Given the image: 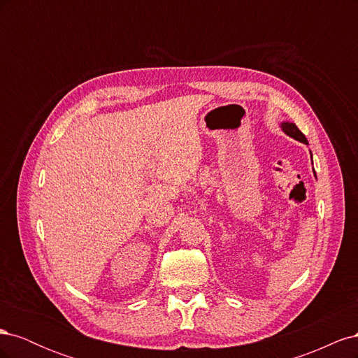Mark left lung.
<instances>
[{"label":"left lung","mask_w":358,"mask_h":358,"mask_svg":"<svg viewBox=\"0 0 358 358\" xmlns=\"http://www.w3.org/2000/svg\"><path fill=\"white\" fill-rule=\"evenodd\" d=\"M280 128H282V131L287 134V136H289V137H292L294 140H297V142H301V143H305V145H309L308 143V138L305 137V134H303L300 129L297 128V125L296 124H292V122H280V125H279ZM312 155V154H310ZM313 175H315V171H313ZM317 178V176H315Z\"/></svg>","instance_id":"8db88e82"}]
</instances>
